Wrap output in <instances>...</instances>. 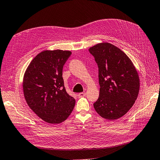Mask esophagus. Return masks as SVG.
I'll return each instance as SVG.
<instances>
[{
	"label": "esophagus",
	"instance_id": "1",
	"mask_svg": "<svg viewBox=\"0 0 160 160\" xmlns=\"http://www.w3.org/2000/svg\"><path fill=\"white\" fill-rule=\"evenodd\" d=\"M86 95V93H84V92H82V93H79L78 94V96L79 97V98H83V97H85Z\"/></svg>",
	"mask_w": 160,
	"mask_h": 160
}]
</instances>
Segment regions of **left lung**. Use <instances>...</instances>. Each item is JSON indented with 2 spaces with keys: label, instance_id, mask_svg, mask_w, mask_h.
Listing matches in <instances>:
<instances>
[{
  "label": "left lung",
  "instance_id": "1",
  "mask_svg": "<svg viewBox=\"0 0 160 160\" xmlns=\"http://www.w3.org/2000/svg\"><path fill=\"white\" fill-rule=\"evenodd\" d=\"M89 51L99 68V97L93 107L103 118L118 119L127 113L138 98V72L129 57L111 43H98Z\"/></svg>",
  "mask_w": 160,
  "mask_h": 160
}]
</instances>
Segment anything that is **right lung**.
Masks as SVG:
<instances>
[{"label": "right lung", "instance_id": "obj_1", "mask_svg": "<svg viewBox=\"0 0 160 160\" xmlns=\"http://www.w3.org/2000/svg\"><path fill=\"white\" fill-rule=\"evenodd\" d=\"M69 51L46 50L31 61L23 77L22 89L27 105L45 122H63L73 110L75 99L67 93L62 67Z\"/></svg>", "mask_w": 160, "mask_h": 160}]
</instances>
